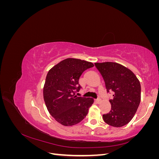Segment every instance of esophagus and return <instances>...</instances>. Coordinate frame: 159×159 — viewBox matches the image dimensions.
Instances as JSON below:
<instances>
[{
	"mask_svg": "<svg viewBox=\"0 0 159 159\" xmlns=\"http://www.w3.org/2000/svg\"><path fill=\"white\" fill-rule=\"evenodd\" d=\"M95 102H97V103H100L101 102H102V99L99 98V99H96Z\"/></svg>",
	"mask_w": 159,
	"mask_h": 159,
	"instance_id": "1",
	"label": "esophagus"
}]
</instances>
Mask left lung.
I'll list each match as a JSON object with an SVG mask.
<instances>
[{"label":"left lung","instance_id":"obj_1","mask_svg":"<svg viewBox=\"0 0 159 159\" xmlns=\"http://www.w3.org/2000/svg\"><path fill=\"white\" fill-rule=\"evenodd\" d=\"M102 75L107 91L114 95L109 100L111 109L103 115L104 121L115 127H121L131 121L141 102L140 81L133 72L115 62L95 63Z\"/></svg>","mask_w":159,"mask_h":159}]
</instances>
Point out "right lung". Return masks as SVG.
<instances>
[{
    "instance_id": "right-lung-1",
    "label": "right lung",
    "mask_w": 159,
    "mask_h": 159,
    "mask_svg": "<svg viewBox=\"0 0 159 159\" xmlns=\"http://www.w3.org/2000/svg\"><path fill=\"white\" fill-rule=\"evenodd\" d=\"M93 63L76 58L61 61L48 72L43 95L48 111L56 121L69 127L81 122L94 100L75 95L81 88L79 79Z\"/></svg>"
}]
</instances>
